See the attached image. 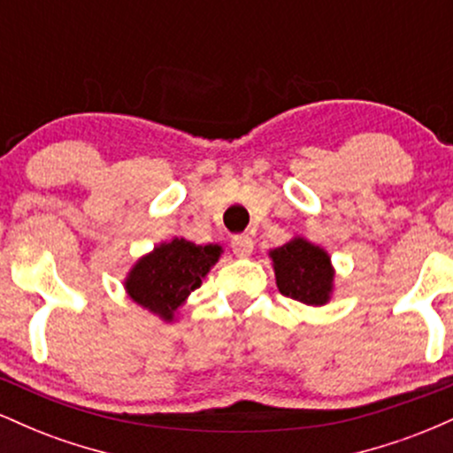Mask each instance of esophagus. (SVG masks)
<instances>
[{
  "instance_id": "1",
  "label": "esophagus",
  "mask_w": 453,
  "mask_h": 453,
  "mask_svg": "<svg viewBox=\"0 0 453 453\" xmlns=\"http://www.w3.org/2000/svg\"><path fill=\"white\" fill-rule=\"evenodd\" d=\"M232 251L238 257H249L253 253V241L249 234H238L232 238Z\"/></svg>"
}]
</instances>
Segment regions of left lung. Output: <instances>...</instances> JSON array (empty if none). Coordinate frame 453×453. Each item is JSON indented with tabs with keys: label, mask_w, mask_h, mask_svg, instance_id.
Returning <instances> with one entry per match:
<instances>
[{
	"label": "left lung",
	"mask_w": 453,
	"mask_h": 453,
	"mask_svg": "<svg viewBox=\"0 0 453 453\" xmlns=\"http://www.w3.org/2000/svg\"><path fill=\"white\" fill-rule=\"evenodd\" d=\"M279 292L309 306H321L334 289L330 256L317 244L296 236L270 251Z\"/></svg>",
	"instance_id": "obj_1"
}]
</instances>
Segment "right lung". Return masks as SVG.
<instances>
[{"instance_id":"obj_1","label":"right lung","mask_w":453,"mask_h":453,"mask_svg":"<svg viewBox=\"0 0 453 453\" xmlns=\"http://www.w3.org/2000/svg\"><path fill=\"white\" fill-rule=\"evenodd\" d=\"M219 244H194L185 238L161 242L140 257L126 279L127 296L164 321H174L179 306L219 262Z\"/></svg>"}]
</instances>
